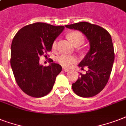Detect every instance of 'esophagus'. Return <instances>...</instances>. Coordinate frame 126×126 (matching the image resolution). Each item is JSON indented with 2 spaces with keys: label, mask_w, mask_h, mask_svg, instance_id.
<instances>
[{
  "label": "esophagus",
  "mask_w": 126,
  "mask_h": 126,
  "mask_svg": "<svg viewBox=\"0 0 126 126\" xmlns=\"http://www.w3.org/2000/svg\"><path fill=\"white\" fill-rule=\"evenodd\" d=\"M63 71H65V72H69L70 70H69V69H67V68H65V67H63Z\"/></svg>",
  "instance_id": "obj_1"
}]
</instances>
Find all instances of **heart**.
<instances>
[{"mask_svg":"<svg viewBox=\"0 0 126 126\" xmlns=\"http://www.w3.org/2000/svg\"><path fill=\"white\" fill-rule=\"evenodd\" d=\"M67 37L75 46L82 45L84 42V37L83 34L78 31H73L67 34ZM57 46V41L55 40L52 44V49L53 50L56 49ZM57 62L61 65L65 67H71L73 63H76L77 61V57L75 55H65L62 54L59 55L57 58Z\"/></svg>","mask_w":126,"mask_h":126,"instance_id":"b5f03b06","label":"heart"}]
</instances>
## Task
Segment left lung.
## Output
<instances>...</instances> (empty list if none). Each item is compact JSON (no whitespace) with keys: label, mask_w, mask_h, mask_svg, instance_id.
<instances>
[{"label":"left lung","mask_w":126,"mask_h":126,"mask_svg":"<svg viewBox=\"0 0 126 126\" xmlns=\"http://www.w3.org/2000/svg\"><path fill=\"white\" fill-rule=\"evenodd\" d=\"M68 29L80 31L86 36L90 49L79 66H87L86 74L80 77L72 88L77 95L90 97L103 90L107 84L114 60V46L110 34L103 27L88 22L65 25Z\"/></svg>","instance_id":"1"}]
</instances>
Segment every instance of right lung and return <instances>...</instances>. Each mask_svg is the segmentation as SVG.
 Returning a JSON list of instances; mask_svg holds the SVG:
<instances>
[{
    "label": "right lung",
    "mask_w": 126,
    "mask_h": 126,
    "mask_svg": "<svg viewBox=\"0 0 126 126\" xmlns=\"http://www.w3.org/2000/svg\"><path fill=\"white\" fill-rule=\"evenodd\" d=\"M64 29L34 23L23 27L13 38L11 67L17 84L28 95L42 97L51 92L62 67L52 59L47 67H43L39 63L40 57L51 51L52 44Z\"/></svg>",
    "instance_id": "add662e5"
}]
</instances>
